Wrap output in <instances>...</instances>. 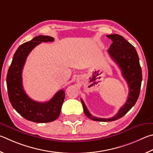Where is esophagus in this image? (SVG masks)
<instances>
[{
  "instance_id": "34e87169",
  "label": "esophagus",
  "mask_w": 153,
  "mask_h": 153,
  "mask_svg": "<svg viewBox=\"0 0 153 153\" xmlns=\"http://www.w3.org/2000/svg\"><path fill=\"white\" fill-rule=\"evenodd\" d=\"M80 79H81V78H79L78 79H77V80H78V81H79V80H80Z\"/></svg>"
}]
</instances>
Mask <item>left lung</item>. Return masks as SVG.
I'll use <instances>...</instances> for the list:
<instances>
[{
  "label": "left lung",
  "mask_w": 153,
  "mask_h": 153,
  "mask_svg": "<svg viewBox=\"0 0 153 153\" xmlns=\"http://www.w3.org/2000/svg\"><path fill=\"white\" fill-rule=\"evenodd\" d=\"M106 36L113 42L108 52L121 70L122 76L129 87V93L126 102L120 109L116 116L111 118H101L92 116L81 99L85 114L89 119L97 122L114 121L126 114L138 100L143 79L139 58L135 48L120 35L111 34Z\"/></svg>",
  "instance_id": "obj_1"
}]
</instances>
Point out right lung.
<instances>
[{
	"label": "right lung",
	"instance_id": "right-lung-1",
	"mask_svg": "<svg viewBox=\"0 0 153 153\" xmlns=\"http://www.w3.org/2000/svg\"><path fill=\"white\" fill-rule=\"evenodd\" d=\"M53 41L52 37L38 36L21 44L13 56L7 72V91L13 108L24 118L33 122L46 123L57 119L65 97V92L61 89L48 101L37 102L26 94L23 87L22 71L29 53L42 42Z\"/></svg>",
	"mask_w": 153,
	"mask_h": 153
}]
</instances>
